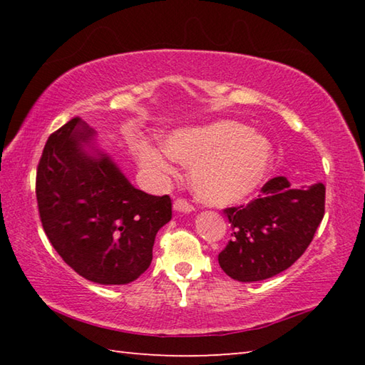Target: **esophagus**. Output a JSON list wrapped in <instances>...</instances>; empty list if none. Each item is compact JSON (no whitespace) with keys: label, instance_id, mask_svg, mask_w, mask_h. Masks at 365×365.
I'll list each match as a JSON object with an SVG mask.
<instances>
[{"label":"esophagus","instance_id":"obj_1","mask_svg":"<svg viewBox=\"0 0 365 365\" xmlns=\"http://www.w3.org/2000/svg\"><path fill=\"white\" fill-rule=\"evenodd\" d=\"M174 211L175 212H191V211H195V207H193V205H190L188 201H185V200H180V197H178V200H175L174 201Z\"/></svg>","mask_w":365,"mask_h":365}]
</instances>
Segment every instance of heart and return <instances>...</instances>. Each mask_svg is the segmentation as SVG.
I'll return each instance as SVG.
<instances>
[{"label": "heart", "instance_id": "obj_1", "mask_svg": "<svg viewBox=\"0 0 365 365\" xmlns=\"http://www.w3.org/2000/svg\"><path fill=\"white\" fill-rule=\"evenodd\" d=\"M163 150L138 140L133 154L141 170L160 183L174 174L172 159L191 164L196 197L209 206L245 201L261 187L274 164L270 141L237 120H215L175 128L160 137Z\"/></svg>", "mask_w": 365, "mask_h": 365}]
</instances>
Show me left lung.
Here are the masks:
<instances>
[{
  "label": "left lung",
  "mask_w": 365,
  "mask_h": 365,
  "mask_svg": "<svg viewBox=\"0 0 365 365\" xmlns=\"http://www.w3.org/2000/svg\"><path fill=\"white\" fill-rule=\"evenodd\" d=\"M325 187L294 188L274 177L248 206L228 207L232 240L219 255L222 270L233 280L261 282L298 261L324 219Z\"/></svg>",
  "instance_id": "1"
}]
</instances>
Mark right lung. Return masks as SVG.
Listing matches in <instances>:
<instances>
[{"label": "right lung", "instance_id": "right-lung-1", "mask_svg": "<svg viewBox=\"0 0 365 365\" xmlns=\"http://www.w3.org/2000/svg\"><path fill=\"white\" fill-rule=\"evenodd\" d=\"M95 137L78 117L49 135L36 169L38 212L53 248L78 275L125 285L150 267L172 202L135 188Z\"/></svg>", "mask_w": 365, "mask_h": 365}]
</instances>
